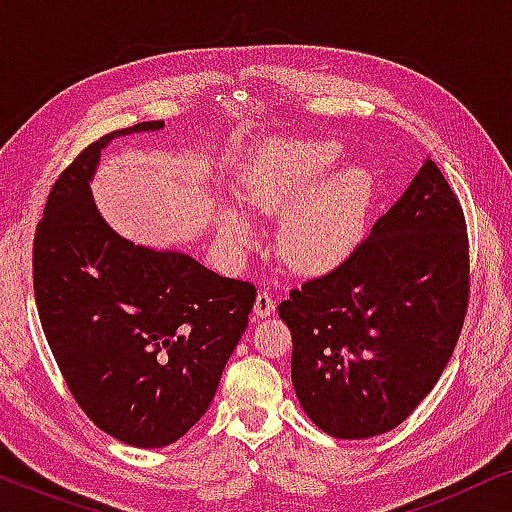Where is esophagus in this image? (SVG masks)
Segmentation results:
<instances>
[{
    "mask_svg": "<svg viewBox=\"0 0 512 512\" xmlns=\"http://www.w3.org/2000/svg\"><path fill=\"white\" fill-rule=\"evenodd\" d=\"M254 312H256V317H270V314L275 312V298H272L270 291L258 293Z\"/></svg>",
    "mask_w": 512,
    "mask_h": 512,
    "instance_id": "esophagus-1",
    "label": "esophagus"
}]
</instances>
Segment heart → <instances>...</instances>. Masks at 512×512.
Segmentation results:
<instances>
[{
    "label": "heart",
    "mask_w": 512,
    "mask_h": 512,
    "mask_svg": "<svg viewBox=\"0 0 512 512\" xmlns=\"http://www.w3.org/2000/svg\"><path fill=\"white\" fill-rule=\"evenodd\" d=\"M340 160V144L277 142L265 149L240 179V202L251 214H279L284 209L279 244L300 270L319 272L338 265L359 242L370 205V177L359 167L324 179ZM223 235L247 242L251 230L237 214L223 219Z\"/></svg>",
    "instance_id": "heart-1"
}]
</instances>
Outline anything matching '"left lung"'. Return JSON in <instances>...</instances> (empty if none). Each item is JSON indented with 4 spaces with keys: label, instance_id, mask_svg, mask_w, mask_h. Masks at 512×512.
I'll return each mask as SVG.
<instances>
[{
    "label": "left lung",
    "instance_id": "left-lung-1",
    "mask_svg": "<svg viewBox=\"0 0 512 512\" xmlns=\"http://www.w3.org/2000/svg\"><path fill=\"white\" fill-rule=\"evenodd\" d=\"M468 296L464 209L426 158L352 254L277 307L305 415L342 440L403 424L450 361Z\"/></svg>",
    "mask_w": 512,
    "mask_h": 512
}]
</instances>
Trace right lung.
<instances>
[{
	"label": "right lung",
	"mask_w": 512,
	"mask_h": 512,
	"mask_svg": "<svg viewBox=\"0 0 512 512\" xmlns=\"http://www.w3.org/2000/svg\"><path fill=\"white\" fill-rule=\"evenodd\" d=\"M163 123L86 146L55 179L32 247L41 328L67 389L97 429L135 447L170 445L205 415L256 303L251 282L135 247L97 214L100 149Z\"/></svg>",
	"instance_id": "right-lung-1"
}]
</instances>
